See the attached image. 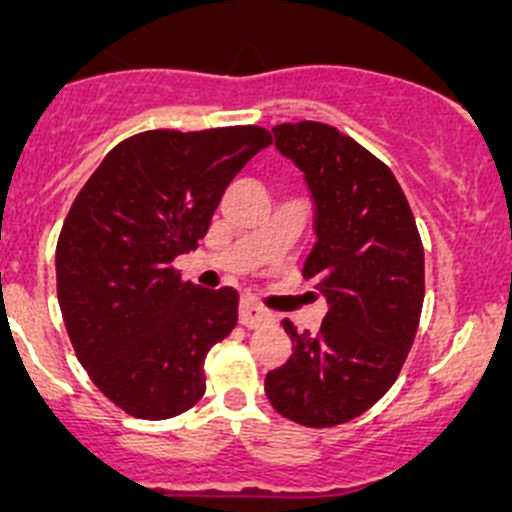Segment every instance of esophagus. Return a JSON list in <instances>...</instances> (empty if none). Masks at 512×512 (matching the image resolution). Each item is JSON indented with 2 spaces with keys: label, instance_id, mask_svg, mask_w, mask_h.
<instances>
[{
  "label": "esophagus",
  "instance_id": "obj_1",
  "mask_svg": "<svg viewBox=\"0 0 512 512\" xmlns=\"http://www.w3.org/2000/svg\"><path fill=\"white\" fill-rule=\"evenodd\" d=\"M272 319V314L267 312L265 307H260V304L250 302V299H245V302L240 304V324L242 327L252 329V327H260V324H267Z\"/></svg>",
  "mask_w": 512,
  "mask_h": 512
}]
</instances>
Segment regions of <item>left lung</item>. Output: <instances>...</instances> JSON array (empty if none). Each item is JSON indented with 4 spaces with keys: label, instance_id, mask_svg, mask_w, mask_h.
Listing matches in <instances>:
<instances>
[{
    "label": "left lung",
    "instance_id": "left-lung-1",
    "mask_svg": "<svg viewBox=\"0 0 512 512\" xmlns=\"http://www.w3.org/2000/svg\"><path fill=\"white\" fill-rule=\"evenodd\" d=\"M304 173L317 242L302 277L329 304L317 334L282 327L292 356L265 376L289 421L329 428L361 416L399 376L423 307V247L399 180L354 138L317 121L272 128Z\"/></svg>",
    "mask_w": 512,
    "mask_h": 512
}]
</instances>
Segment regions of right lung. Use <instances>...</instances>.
I'll use <instances>...</instances> for the list:
<instances>
[{"label": "right lung", "mask_w": 512, "mask_h": 512, "mask_svg": "<svg viewBox=\"0 0 512 512\" xmlns=\"http://www.w3.org/2000/svg\"><path fill=\"white\" fill-rule=\"evenodd\" d=\"M272 136L260 126L146 131L118 143L76 195L56 245L74 352L126 414L173 418L205 394L203 364L237 324V292L180 280L225 188Z\"/></svg>", "instance_id": "1"}]
</instances>
